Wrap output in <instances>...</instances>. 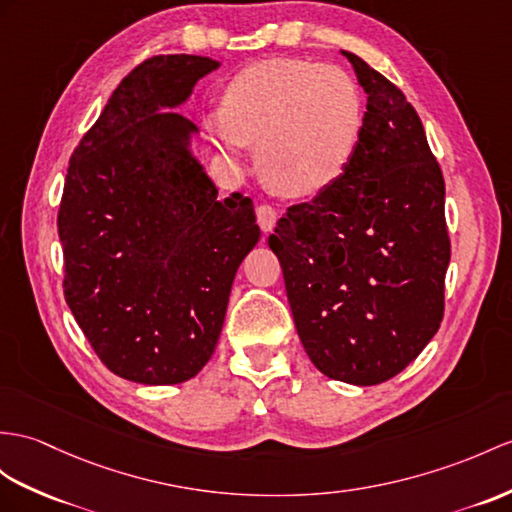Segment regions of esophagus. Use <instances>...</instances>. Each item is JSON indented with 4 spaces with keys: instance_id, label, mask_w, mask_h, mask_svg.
Instances as JSON below:
<instances>
[{
    "instance_id": "34e87169",
    "label": "esophagus",
    "mask_w": 512,
    "mask_h": 512,
    "mask_svg": "<svg viewBox=\"0 0 512 512\" xmlns=\"http://www.w3.org/2000/svg\"><path fill=\"white\" fill-rule=\"evenodd\" d=\"M256 219H258V226L263 232H271L276 228V221H278V213L276 208L269 206V204H260L256 208Z\"/></svg>"
}]
</instances>
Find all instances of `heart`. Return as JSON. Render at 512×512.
<instances>
[{
    "instance_id": "heart-1",
    "label": "heart",
    "mask_w": 512,
    "mask_h": 512,
    "mask_svg": "<svg viewBox=\"0 0 512 512\" xmlns=\"http://www.w3.org/2000/svg\"><path fill=\"white\" fill-rule=\"evenodd\" d=\"M363 128V93L350 73L302 58L245 67L210 119L215 139L230 154L258 143L260 173L289 197L330 189L354 160Z\"/></svg>"
}]
</instances>
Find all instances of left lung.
<instances>
[{"mask_svg": "<svg viewBox=\"0 0 512 512\" xmlns=\"http://www.w3.org/2000/svg\"><path fill=\"white\" fill-rule=\"evenodd\" d=\"M367 93L350 167L278 219L276 252L295 328L332 380H391L430 343L445 310V180L406 95L343 52Z\"/></svg>", "mask_w": 512, "mask_h": 512, "instance_id": "1", "label": "left lung"}]
</instances>
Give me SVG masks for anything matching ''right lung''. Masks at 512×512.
Returning <instances> with one entry per match:
<instances>
[{"label":"right lung","instance_id":"right-lung-1","mask_svg":"<svg viewBox=\"0 0 512 512\" xmlns=\"http://www.w3.org/2000/svg\"><path fill=\"white\" fill-rule=\"evenodd\" d=\"M219 67L189 54L134 67L69 158L58 208L62 291L119 378L178 384L219 341L234 273L260 239L252 199H217L176 110Z\"/></svg>","mask_w":512,"mask_h":512}]
</instances>
